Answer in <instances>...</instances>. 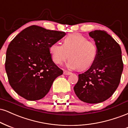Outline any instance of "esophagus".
<instances>
[{
  "instance_id": "1",
  "label": "esophagus",
  "mask_w": 128,
  "mask_h": 128,
  "mask_svg": "<svg viewBox=\"0 0 128 128\" xmlns=\"http://www.w3.org/2000/svg\"><path fill=\"white\" fill-rule=\"evenodd\" d=\"M71 74H72L71 72L68 71V70H64V75H67V76H68V75Z\"/></svg>"
}]
</instances>
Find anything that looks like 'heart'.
<instances>
[{
    "mask_svg": "<svg viewBox=\"0 0 128 128\" xmlns=\"http://www.w3.org/2000/svg\"><path fill=\"white\" fill-rule=\"evenodd\" d=\"M49 52L56 64H63L70 55L67 66L73 70H84L91 67L95 62L98 50L94 42L88 40L82 34L73 33L64 38L62 45L58 43L51 44Z\"/></svg>",
    "mask_w": 128,
    "mask_h": 128,
    "instance_id": "1",
    "label": "heart"
}]
</instances>
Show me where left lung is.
<instances>
[{
    "instance_id": "8db88e82",
    "label": "left lung",
    "mask_w": 128,
    "mask_h": 128,
    "mask_svg": "<svg viewBox=\"0 0 128 128\" xmlns=\"http://www.w3.org/2000/svg\"><path fill=\"white\" fill-rule=\"evenodd\" d=\"M96 45L98 53L92 66L78 75L74 90L82 101L100 103L110 98L118 88L124 69L119 44L105 30L89 33Z\"/></svg>"
}]
</instances>
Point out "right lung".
<instances>
[{"instance_id": "obj_1", "label": "right lung", "mask_w": 128, "mask_h": 128, "mask_svg": "<svg viewBox=\"0 0 128 128\" xmlns=\"http://www.w3.org/2000/svg\"><path fill=\"white\" fill-rule=\"evenodd\" d=\"M65 34L33 25L11 40L6 51L5 70L16 94L28 100H40L48 94L54 80L63 74L52 61L49 47Z\"/></svg>"}]
</instances>
